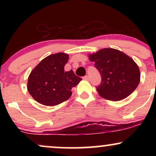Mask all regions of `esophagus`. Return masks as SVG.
Masks as SVG:
<instances>
[{
  "label": "esophagus",
  "instance_id": "esophagus-1",
  "mask_svg": "<svg viewBox=\"0 0 156 156\" xmlns=\"http://www.w3.org/2000/svg\"><path fill=\"white\" fill-rule=\"evenodd\" d=\"M89 76H84V77H83V80H89Z\"/></svg>",
  "mask_w": 156,
  "mask_h": 156
}]
</instances>
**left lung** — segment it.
<instances>
[{
	"mask_svg": "<svg viewBox=\"0 0 156 156\" xmlns=\"http://www.w3.org/2000/svg\"><path fill=\"white\" fill-rule=\"evenodd\" d=\"M101 76L99 94L111 101H121L133 92L140 82L139 68L133 59L120 50L101 49L89 55Z\"/></svg>",
	"mask_w": 156,
	"mask_h": 156,
	"instance_id": "1",
	"label": "left lung"
}]
</instances>
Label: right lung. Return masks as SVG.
Segmentation results:
<instances>
[{
	"mask_svg": "<svg viewBox=\"0 0 156 156\" xmlns=\"http://www.w3.org/2000/svg\"><path fill=\"white\" fill-rule=\"evenodd\" d=\"M69 55L63 52L44 58L30 74L27 90L34 99L44 106H53L67 101L71 97L72 87L82 78L72 70L65 72Z\"/></svg>",
	"mask_w": 156,
	"mask_h": 156,
	"instance_id": "add662e5",
	"label": "right lung"
}]
</instances>
